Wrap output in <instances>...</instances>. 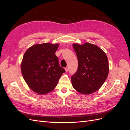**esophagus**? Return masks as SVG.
<instances>
[{
	"instance_id": "obj_1",
	"label": "esophagus",
	"mask_w": 130,
	"mask_h": 130,
	"mask_svg": "<svg viewBox=\"0 0 130 130\" xmlns=\"http://www.w3.org/2000/svg\"><path fill=\"white\" fill-rule=\"evenodd\" d=\"M64 69L66 70V72H68V68H66Z\"/></svg>"
}]
</instances>
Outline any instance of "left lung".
<instances>
[{
  "label": "left lung",
  "mask_w": 130,
  "mask_h": 130,
  "mask_svg": "<svg viewBox=\"0 0 130 130\" xmlns=\"http://www.w3.org/2000/svg\"><path fill=\"white\" fill-rule=\"evenodd\" d=\"M78 60V69L71 77L73 88L81 94L89 95L101 87L109 73L108 60L104 51L90 43L73 44Z\"/></svg>",
  "instance_id": "1"
}]
</instances>
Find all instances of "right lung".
<instances>
[{
  "instance_id": "add662e5",
  "label": "right lung",
  "mask_w": 130,
  "mask_h": 130,
  "mask_svg": "<svg viewBox=\"0 0 130 130\" xmlns=\"http://www.w3.org/2000/svg\"><path fill=\"white\" fill-rule=\"evenodd\" d=\"M59 45L36 44L27 49L23 56L21 64L23 77L29 88L40 95L53 90L65 72L55 55Z\"/></svg>"
}]
</instances>
